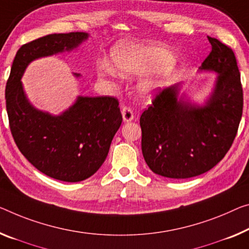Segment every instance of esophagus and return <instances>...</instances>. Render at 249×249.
<instances>
[{
	"mask_svg": "<svg viewBox=\"0 0 249 249\" xmlns=\"http://www.w3.org/2000/svg\"><path fill=\"white\" fill-rule=\"evenodd\" d=\"M121 113H122V117H124V121L125 122H129L133 119V111L132 109L128 106L122 107Z\"/></svg>",
	"mask_w": 249,
	"mask_h": 249,
	"instance_id": "34e87169",
	"label": "esophagus"
}]
</instances>
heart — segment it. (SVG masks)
Listing matches in <instances>:
<instances>
[{"instance_id": "obj_1", "label": "heart", "mask_w": 249, "mask_h": 249, "mask_svg": "<svg viewBox=\"0 0 249 249\" xmlns=\"http://www.w3.org/2000/svg\"><path fill=\"white\" fill-rule=\"evenodd\" d=\"M113 64L124 74H146L164 70L173 66L170 52L161 47L141 45L130 42H120L111 51ZM102 73H112V69L105 67ZM151 83L144 87L150 89Z\"/></svg>"}]
</instances>
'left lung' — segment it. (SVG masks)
Returning <instances> with one entry per match:
<instances>
[{"instance_id":"obj_1","label":"left lung","mask_w":249,"mask_h":249,"mask_svg":"<svg viewBox=\"0 0 249 249\" xmlns=\"http://www.w3.org/2000/svg\"><path fill=\"white\" fill-rule=\"evenodd\" d=\"M208 37L212 51L202 70L218 72L204 107L177 100L178 86L160 89L140 117L143 158L155 174L185 179L215 167L231 149L242 119L244 97L235 53Z\"/></svg>"}]
</instances>
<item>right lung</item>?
I'll return each mask as SVG.
<instances>
[{
    "label": "right lung",
    "mask_w": 249,
    "mask_h": 249,
    "mask_svg": "<svg viewBox=\"0 0 249 249\" xmlns=\"http://www.w3.org/2000/svg\"><path fill=\"white\" fill-rule=\"evenodd\" d=\"M87 37L85 32L54 33L23 44L5 88L9 124L18 150L41 173L67 182L85 180L105 162L122 122L119 101L109 95L79 97L63 114L53 117L30 105L21 76L31 61L73 49Z\"/></svg>",
    "instance_id": "1"
}]
</instances>
